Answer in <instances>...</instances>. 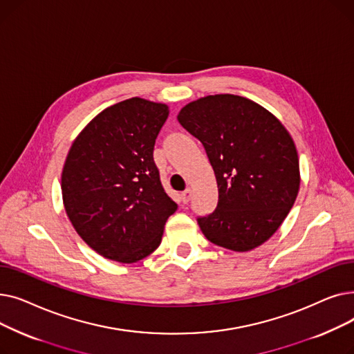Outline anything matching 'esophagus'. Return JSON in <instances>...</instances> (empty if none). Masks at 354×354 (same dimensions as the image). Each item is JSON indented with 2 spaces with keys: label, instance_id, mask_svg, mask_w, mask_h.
I'll return each instance as SVG.
<instances>
[{
  "label": "esophagus",
  "instance_id": "obj_1",
  "mask_svg": "<svg viewBox=\"0 0 354 354\" xmlns=\"http://www.w3.org/2000/svg\"><path fill=\"white\" fill-rule=\"evenodd\" d=\"M191 196H192V191H191L189 188L185 189V191L180 194V199H182L183 203H188V202L191 201Z\"/></svg>",
  "mask_w": 354,
  "mask_h": 354
}]
</instances>
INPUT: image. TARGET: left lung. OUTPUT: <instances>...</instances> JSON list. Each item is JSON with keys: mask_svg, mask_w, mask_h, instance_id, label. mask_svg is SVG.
Here are the masks:
<instances>
[{"mask_svg": "<svg viewBox=\"0 0 354 354\" xmlns=\"http://www.w3.org/2000/svg\"><path fill=\"white\" fill-rule=\"evenodd\" d=\"M183 129L205 147L218 205L198 225L212 244L244 252L280 228L300 188L295 145L274 115L250 99L215 95L179 111Z\"/></svg>", "mask_w": 354, "mask_h": 354, "instance_id": "8db88e82", "label": "left lung"}]
</instances>
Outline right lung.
<instances>
[{
	"mask_svg": "<svg viewBox=\"0 0 354 354\" xmlns=\"http://www.w3.org/2000/svg\"><path fill=\"white\" fill-rule=\"evenodd\" d=\"M167 115L166 104L127 99L104 109L70 147L64 208L84 243L104 258L132 264L152 254L178 209L153 160Z\"/></svg>",
	"mask_w": 354,
	"mask_h": 354,
	"instance_id": "right-lung-1",
	"label": "right lung"
}]
</instances>
